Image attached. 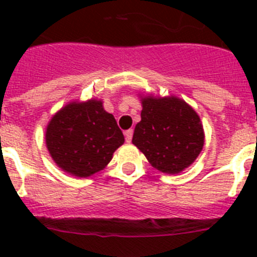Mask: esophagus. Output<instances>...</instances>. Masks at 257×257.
<instances>
[{
	"instance_id": "34e87169",
	"label": "esophagus",
	"mask_w": 257,
	"mask_h": 257,
	"mask_svg": "<svg viewBox=\"0 0 257 257\" xmlns=\"http://www.w3.org/2000/svg\"><path fill=\"white\" fill-rule=\"evenodd\" d=\"M133 135H134V130H133V128L124 131V139H126L127 143L131 142V139H133Z\"/></svg>"
}]
</instances>
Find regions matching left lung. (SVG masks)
<instances>
[{
  "mask_svg": "<svg viewBox=\"0 0 257 257\" xmlns=\"http://www.w3.org/2000/svg\"><path fill=\"white\" fill-rule=\"evenodd\" d=\"M133 143L154 169L178 174L201 153L205 135L198 114L185 101L174 96L144 97Z\"/></svg>",
  "mask_w": 257,
  "mask_h": 257,
  "instance_id": "left-lung-1",
  "label": "left lung"
}]
</instances>
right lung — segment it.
Returning <instances> with one entry per match:
<instances>
[{
    "label": "right lung",
    "instance_id": "right-lung-1",
    "mask_svg": "<svg viewBox=\"0 0 257 257\" xmlns=\"http://www.w3.org/2000/svg\"><path fill=\"white\" fill-rule=\"evenodd\" d=\"M123 142L114 117L97 100L68 104L51 118L46 130L52 160L79 178L103 170Z\"/></svg>",
    "mask_w": 257,
    "mask_h": 257
}]
</instances>
